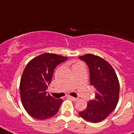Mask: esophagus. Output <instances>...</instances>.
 <instances>
[{
	"label": "esophagus",
	"mask_w": 134,
	"mask_h": 134,
	"mask_svg": "<svg viewBox=\"0 0 134 134\" xmlns=\"http://www.w3.org/2000/svg\"><path fill=\"white\" fill-rule=\"evenodd\" d=\"M68 97H69L70 99L73 100V101H77L78 100V98H75V97H71V96H69Z\"/></svg>",
	"instance_id": "1"
}]
</instances>
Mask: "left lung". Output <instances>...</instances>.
Returning <instances> with one entry per match:
<instances>
[{
    "mask_svg": "<svg viewBox=\"0 0 134 134\" xmlns=\"http://www.w3.org/2000/svg\"><path fill=\"white\" fill-rule=\"evenodd\" d=\"M79 58L88 66L90 85L96 91L94 99L90 100L86 109L79 114L90 122H99L114 110L118 103V79L112 66L101 57L86 54Z\"/></svg>",
    "mask_w": 134,
    "mask_h": 134,
    "instance_id": "left-lung-1",
    "label": "left lung"
}]
</instances>
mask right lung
<instances>
[{
	"label": "right lung",
	"mask_w": 134,
	"mask_h": 134,
	"mask_svg": "<svg viewBox=\"0 0 134 134\" xmlns=\"http://www.w3.org/2000/svg\"><path fill=\"white\" fill-rule=\"evenodd\" d=\"M67 60V57L46 53L26 65L20 81V95L25 110L33 118L46 120L58 111L63 100L51 97L46 90L55 68Z\"/></svg>",
	"instance_id": "add662e5"
}]
</instances>
